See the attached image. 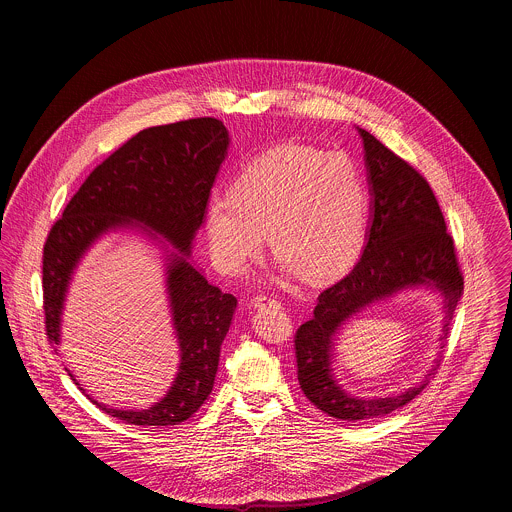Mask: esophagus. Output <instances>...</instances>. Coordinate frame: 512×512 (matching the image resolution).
Listing matches in <instances>:
<instances>
[{
  "instance_id": "esophagus-1",
  "label": "esophagus",
  "mask_w": 512,
  "mask_h": 512,
  "mask_svg": "<svg viewBox=\"0 0 512 512\" xmlns=\"http://www.w3.org/2000/svg\"><path fill=\"white\" fill-rule=\"evenodd\" d=\"M253 305H255V307H263V305L280 307V301L274 299V297H270V295H265V293H259V295H255V299H253Z\"/></svg>"
}]
</instances>
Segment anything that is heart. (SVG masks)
Listing matches in <instances>:
<instances>
[{
	"label": "heart",
	"mask_w": 512,
	"mask_h": 512,
	"mask_svg": "<svg viewBox=\"0 0 512 512\" xmlns=\"http://www.w3.org/2000/svg\"><path fill=\"white\" fill-rule=\"evenodd\" d=\"M368 188L359 165L341 151L282 146L253 159L230 194L211 195L207 238L215 265L240 274L263 249L265 232L284 272L328 280L365 244Z\"/></svg>",
	"instance_id": "1"
}]
</instances>
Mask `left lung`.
<instances>
[{"instance_id": "left-lung-1", "label": "left lung", "mask_w": 512, "mask_h": 512, "mask_svg": "<svg viewBox=\"0 0 512 512\" xmlns=\"http://www.w3.org/2000/svg\"><path fill=\"white\" fill-rule=\"evenodd\" d=\"M357 130L372 195L366 244L359 263L338 284L318 295L315 317L301 324L295 334L301 390L322 413L347 422L386 416L411 403L436 374L439 357L409 390L384 397L353 395L336 380L332 366L343 324L395 293L428 288L441 295L439 349H443L464 284L453 238L447 234L430 184L370 132Z\"/></svg>"}]
</instances>
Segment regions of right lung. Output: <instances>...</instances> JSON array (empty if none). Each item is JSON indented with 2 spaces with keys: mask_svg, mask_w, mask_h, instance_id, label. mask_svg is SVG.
I'll return each instance as SVG.
<instances>
[{
  "mask_svg": "<svg viewBox=\"0 0 512 512\" xmlns=\"http://www.w3.org/2000/svg\"><path fill=\"white\" fill-rule=\"evenodd\" d=\"M230 136L211 117L151 126L109 155L73 195L44 245V311L49 343H61V320L74 270L109 232H140L159 245L180 363L161 401L147 409H115L82 393L126 424L165 428L188 420L213 391L220 345L238 299L209 284L190 261L195 234L228 153Z\"/></svg>",
  "mask_w": 512,
  "mask_h": 512,
  "instance_id": "right-lung-1",
  "label": "right lung"
}]
</instances>
